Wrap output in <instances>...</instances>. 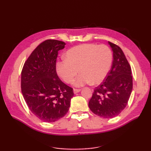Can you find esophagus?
Masks as SVG:
<instances>
[{
	"mask_svg": "<svg viewBox=\"0 0 151 151\" xmlns=\"http://www.w3.org/2000/svg\"><path fill=\"white\" fill-rule=\"evenodd\" d=\"M80 91H81V89H73V92H74V93H75V94L79 92Z\"/></svg>",
	"mask_w": 151,
	"mask_h": 151,
	"instance_id": "esophagus-1",
	"label": "esophagus"
}]
</instances>
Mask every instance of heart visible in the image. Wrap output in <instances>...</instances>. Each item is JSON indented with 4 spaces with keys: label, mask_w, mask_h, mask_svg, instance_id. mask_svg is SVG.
<instances>
[{
    "label": "heart",
    "mask_w": 151,
    "mask_h": 151,
    "mask_svg": "<svg viewBox=\"0 0 151 151\" xmlns=\"http://www.w3.org/2000/svg\"><path fill=\"white\" fill-rule=\"evenodd\" d=\"M65 60L56 63L58 75L63 82L70 84L78 73L81 74L74 85L81 87L86 84H100L110 71L113 55L105 45L86 43L75 46L67 51Z\"/></svg>",
    "instance_id": "obj_1"
}]
</instances>
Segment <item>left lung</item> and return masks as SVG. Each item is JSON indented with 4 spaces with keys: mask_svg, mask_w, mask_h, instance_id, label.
<instances>
[{
    "mask_svg": "<svg viewBox=\"0 0 151 151\" xmlns=\"http://www.w3.org/2000/svg\"><path fill=\"white\" fill-rule=\"evenodd\" d=\"M109 44L114 57L111 69L104 81L95 88L88 103L93 113L106 119L120 114L132 90V70L126 56L117 45Z\"/></svg>",
    "mask_w": 151,
    "mask_h": 151,
    "instance_id": "obj_1",
    "label": "left lung"
}]
</instances>
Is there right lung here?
Returning a JSON list of instances; mask_svg holds the SVG:
<instances>
[{"instance_id":"right-lung-1","label":"right lung","mask_w":151,"mask_h":151,"mask_svg":"<svg viewBox=\"0 0 151 151\" xmlns=\"http://www.w3.org/2000/svg\"><path fill=\"white\" fill-rule=\"evenodd\" d=\"M62 41L47 40L35 49L25 61L21 71V92L29 110L40 120L52 123L69 110L73 88L61 81L56 73Z\"/></svg>"}]
</instances>
